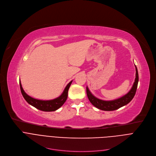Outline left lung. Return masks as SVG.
<instances>
[{
    "instance_id": "obj_1",
    "label": "left lung",
    "mask_w": 156,
    "mask_h": 156,
    "mask_svg": "<svg viewBox=\"0 0 156 156\" xmlns=\"http://www.w3.org/2000/svg\"><path fill=\"white\" fill-rule=\"evenodd\" d=\"M136 70V77L135 79V82L133 85L131 89V90L126 95L123 96V97L113 100V101H103L98 99L95 96H94L92 93L90 92L88 87H86V93L87 96L88 97L89 100L90 102L93 104L95 107L97 108L101 109L103 111H114L116 109L120 108L128 103H129L132 99L133 98L138 86V82H139V74H138V70L135 66Z\"/></svg>"
}]
</instances>
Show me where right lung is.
<instances>
[{"label": "right lung", "mask_w": 156, "mask_h": 156, "mask_svg": "<svg viewBox=\"0 0 156 156\" xmlns=\"http://www.w3.org/2000/svg\"><path fill=\"white\" fill-rule=\"evenodd\" d=\"M72 81H70L69 83L67 84L66 87L64 89L63 93L58 98H55L52 100H48V101H43L34 99L30 96L27 95L23 90L22 87V85L21 82H20V89L23 96L25 99L26 101L30 105H32L34 108L40 109L41 111L43 112H54L60 108L64 103L66 102L68 96V90L69 89L72 84Z\"/></svg>", "instance_id": "obj_1"}]
</instances>
